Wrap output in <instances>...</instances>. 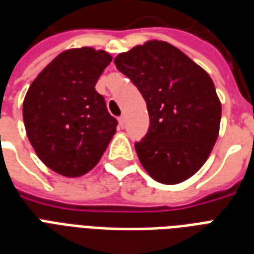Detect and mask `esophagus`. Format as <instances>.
Here are the masks:
<instances>
[{"label":"esophagus","mask_w":254,"mask_h":254,"mask_svg":"<svg viewBox=\"0 0 254 254\" xmlns=\"http://www.w3.org/2000/svg\"><path fill=\"white\" fill-rule=\"evenodd\" d=\"M119 127H121V129L125 127V117H124V116H121V117L119 119Z\"/></svg>","instance_id":"obj_1"}]
</instances>
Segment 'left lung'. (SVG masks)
<instances>
[{"label":"left lung","instance_id":"obj_1","mask_svg":"<svg viewBox=\"0 0 254 254\" xmlns=\"http://www.w3.org/2000/svg\"><path fill=\"white\" fill-rule=\"evenodd\" d=\"M146 101L150 127L135 143L154 181L178 185L208 159L220 130L221 103L207 71L165 41H147L115 58Z\"/></svg>","mask_w":254,"mask_h":254}]
</instances>
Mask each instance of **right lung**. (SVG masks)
I'll use <instances>...</instances> for the list:
<instances>
[{"label":"right lung","mask_w":254,"mask_h":254,"mask_svg":"<svg viewBox=\"0 0 254 254\" xmlns=\"http://www.w3.org/2000/svg\"><path fill=\"white\" fill-rule=\"evenodd\" d=\"M111 62L104 50H65L26 92L22 112L27 138L38 158L63 177L91 171L115 135L117 121L95 88Z\"/></svg>","instance_id":"add662e5"}]
</instances>
